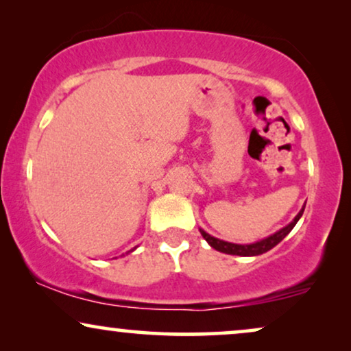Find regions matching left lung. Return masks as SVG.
Wrapping results in <instances>:
<instances>
[{"mask_svg":"<svg viewBox=\"0 0 351 351\" xmlns=\"http://www.w3.org/2000/svg\"><path fill=\"white\" fill-rule=\"evenodd\" d=\"M303 210H305V205H303L300 212L295 218L292 219L291 223L287 224V226H284L282 230H279L278 232H274V234H271L269 237H266V239H261L258 242H254V244H232V242H226V241H221V239H217V237L210 236L208 232H205L204 230H200V234L205 241L208 242L210 245L213 247L215 250L218 252H223V254H228V255H241V256H255V255H261L265 254V252H268L273 249L274 245H278L279 242H281L284 237H286L289 232L293 230V226H295L298 219L303 215Z\"/></svg>","mask_w":351,"mask_h":351,"instance_id":"1","label":"left lung"}]
</instances>
